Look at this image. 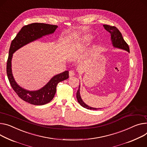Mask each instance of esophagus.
Segmentation results:
<instances>
[{
	"instance_id": "obj_1",
	"label": "esophagus",
	"mask_w": 147,
	"mask_h": 147,
	"mask_svg": "<svg viewBox=\"0 0 147 147\" xmlns=\"http://www.w3.org/2000/svg\"><path fill=\"white\" fill-rule=\"evenodd\" d=\"M69 76H70V77H72V76H74V75H75V72H74V71H73V70L69 71Z\"/></svg>"
}]
</instances>
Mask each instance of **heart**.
<instances>
[{"instance_id":"heart-1","label":"heart","mask_w":147,"mask_h":147,"mask_svg":"<svg viewBox=\"0 0 147 147\" xmlns=\"http://www.w3.org/2000/svg\"><path fill=\"white\" fill-rule=\"evenodd\" d=\"M91 40V38L89 36H85V37L84 38V41H85V42H89Z\"/></svg>"}]
</instances>
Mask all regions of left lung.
<instances>
[{"label": "left lung", "instance_id": "8db88e82", "mask_svg": "<svg viewBox=\"0 0 147 147\" xmlns=\"http://www.w3.org/2000/svg\"><path fill=\"white\" fill-rule=\"evenodd\" d=\"M103 26L105 29L110 33L112 43L113 45V46H114V47L125 50L129 52V48L128 45L127 43V42L125 40H124L122 36L121 33L119 32V30L115 26H112L107 25H104ZM76 98L79 104H80L84 108H85L88 109H93V110L101 109V108H95L91 107L87 105L84 102V101L82 100L81 95H80V85L79 86V89L76 92Z\"/></svg>", "mask_w": 147, "mask_h": 147}]
</instances>
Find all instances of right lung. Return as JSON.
<instances>
[{
    "label": "right lung",
    "mask_w": 147,
    "mask_h": 147,
    "mask_svg": "<svg viewBox=\"0 0 147 147\" xmlns=\"http://www.w3.org/2000/svg\"><path fill=\"white\" fill-rule=\"evenodd\" d=\"M58 26L33 23L24 26L18 33L11 43L9 56L7 61L6 72L10 84L19 98L30 104L42 105L49 103L53 98L56 91V86L59 82L69 78V72L66 71L55 75L51 80L41 89L30 91L20 87L15 81L12 72V58L13 53L25 45L37 40L43 36L54 33Z\"/></svg>",
    "instance_id": "obj_1"
}]
</instances>
